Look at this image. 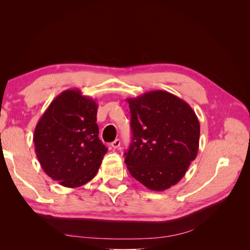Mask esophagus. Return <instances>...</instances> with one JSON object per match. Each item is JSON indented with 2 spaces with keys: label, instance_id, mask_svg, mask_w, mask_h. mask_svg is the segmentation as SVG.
Segmentation results:
<instances>
[{
  "label": "esophagus",
  "instance_id": "1",
  "mask_svg": "<svg viewBox=\"0 0 250 250\" xmlns=\"http://www.w3.org/2000/svg\"><path fill=\"white\" fill-rule=\"evenodd\" d=\"M120 145H121V142H120V140H115L113 141L111 144H110V146H111V148H113V149H117V148H119L120 147Z\"/></svg>",
  "mask_w": 250,
  "mask_h": 250
}]
</instances>
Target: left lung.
I'll use <instances>...</instances> for the list:
<instances>
[{
	"label": "left lung",
	"instance_id": "1",
	"mask_svg": "<svg viewBox=\"0 0 250 250\" xmlns=\"http://www.w3.org/2000/svg\"><path fill=\"white\" fill-rule=\"evenodd\" d=\"M132 142L125 153L131 176L152 191L175 186L198 153L200 124L186 101L166 90L127 98Z\"/></svg>",
	"mask_w": 250,
	"mask_h": 250
}]
</instances>
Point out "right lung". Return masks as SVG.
I'll list each match as a JSON object with an SVG mask.
<instances>
[{
  "instance_id": "obj_1",
  "label": "right lung",
  "mask_w": 250,
  "mask_h": 250,
  "mask_svg": "<svg viewBox=\"0 0 250 250\" xmlns=\"http://www.w3.org/2000/svg\"><path fill=\"white\" fill-rule=\"evenodd\" d=\"M98 104L80 89H66L51 102L36 124L33 142L42 170L66 188L92 180L107 148L98 138Z\"/></svg>"
}]
</instances>
